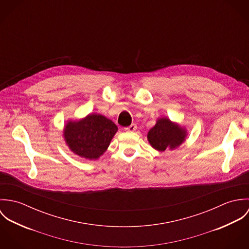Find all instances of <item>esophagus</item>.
<instances>
[{"instance_id": "1", "label": "esophagus", "mask_w": 249, "mask_h": 249, "mask_svg": "<svg viewBox=\"0 0 249 249\" xmlns=\"http://www.w3.org/2000/svg\"><path fill=\"white\" fill-rule=\"evenodd\" d=\"M136 129H137V125H136V124H130L129 126L124 127V130H125V131H128V132L135 131Z\"/></svg>"}]
</instances>
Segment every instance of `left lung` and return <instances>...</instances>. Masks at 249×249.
Segmentation results:
<instances>
[{"label":"left lung","instance_id":"1","mask_svg":"<svg viewBox=\"0 0 249 249\" xmlns=\"http://www.w3.org/2000/svg\"><path fill=\"white\" fill-rule=\"evenodd\" d=\"M186 132L167 118L159 119L148 131L147 139L157 150L164 151L167 147L176 148L184 141Z\"/></svg>","mask_w":249,"mask_h":249}]
</instances>
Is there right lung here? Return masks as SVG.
Instances as JSON below:
<instances>
[{
    "instance_id": "right-lung-1",
    "label": "right lung",
    "mask_w": 249,
    "mask_h": 249,
    "mask_svg": "<svg viewBox=\"0 0 249 249\" xmlns=\"http://www.w3.org/2000/svg\"><path fill=\"white\" fill-rule=\"evenodd\" d=\"M117 130V125L111 120L91 114L79 122H69L64 129V137L75 154L97 159L107 150Z\"/></svg>"
}]
</instances>
